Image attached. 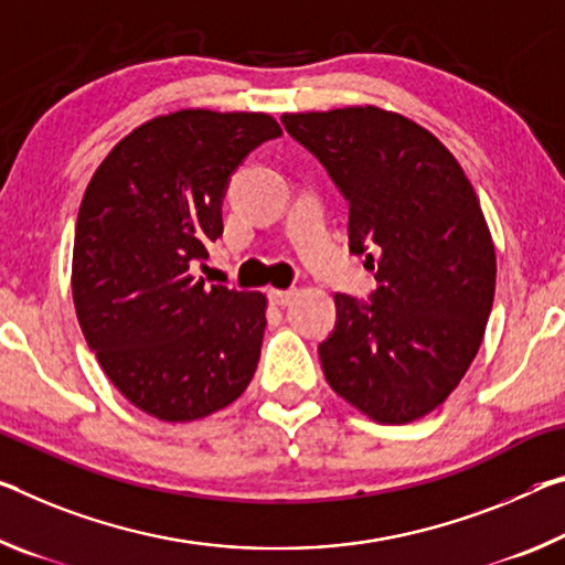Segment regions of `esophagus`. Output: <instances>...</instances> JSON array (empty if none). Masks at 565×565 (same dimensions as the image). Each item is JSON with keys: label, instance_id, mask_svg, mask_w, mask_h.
Here are the masks:
<instances>
[{"label": "esophagus", "instance_id": "esophagus-1", "mask_svg": "<svg viewBox=\"0 0 565 565\" xmlns=\"http://www.w3.org/2000/svg\"><path fill=\"white\" fill-rule=\"evenodd\" d=\"M294 289H268V299H271V303H276V307H286L294 299Z\"/></svg>", "mask_w": 565, "mask_h": 565}]
</instances>
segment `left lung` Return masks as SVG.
Returning <instances> with one entry per match:
<instances>
[{
    "label": "left lung",
    "mask_w": 565,
    "mask_h": 565,
    "mask_svg": "<svg viewBox=\"0 0 565 565\" xmlns=\"http://www.w3.org/2000/svg\"><path fill=\"white\" fill-rule=\"evenodd\" d=\"M349 203V250L366 256L370 301L337 294L319 344L329 387L366 417L405 425L458 387L495 297V246L458 160L433 132L380 107L286 113Z\"/></svg>",
    "instance_id": "1"
}]
</instances>
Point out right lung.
Returning a JSON list of instances; mask_svg holds the SVG:
<instances>
[{"label":"right lung","mask_w":565,"mask_h":565,"mask_svg":"<svg viewBox=\"0 0 565 565\" xmlns=\"http://www.w3.org/2000/svg\"><path fill=\"white\" fill-rule=\"evenodd\" d=\"M281 136L264 113L178 110L142 122L95 170L77 213L73 299L120 395L163 423L228 407L254 377L266 297L193 279L223 234L231 173Z\"/></svg>","instance_id":"obj_1"}]
</instances>
